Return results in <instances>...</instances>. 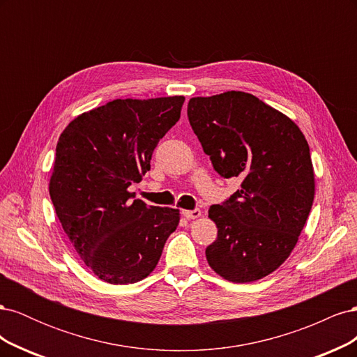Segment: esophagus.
Listing matches in <instances>:
<instances>
[{"mask_svg":"<svg viewBox=\"0 0 357 357\" xmlns=\"http://www.w3.org/2000/svg\"><path fill=\"white\" fill-rule=\"evenodd\" d=\"M181 214L185 215V218L189 219V220H190V219H198L199 215H201V210H199V208H195V210H183Z\"/></svg>","mask_w":357,"mask_h":357,"instance_id":"obj_1","label":"esophagus"}]
</instances>
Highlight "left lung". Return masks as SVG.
Segmentation results:
<instances>
[{
  "mask_svg": "<svg viewBox=\"0 0 357 357\" xmlns=\"http://www.w3.org/2000/svg\"><path fill=\"white\" fill-rule=\"evenodd\" d=\"M188 117L223 178L241 189L211 205L218 238L208 265L232 283H250L282 265L298 243L314 201L310 147L294 121L245 92L197 96Z\"/></svg>",
  "mask_w": 357,
  "mask_h": 357,
  "instance_id": "1",
  "label": "left lung"
}]
</instances>
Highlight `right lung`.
<instances>
[{
	"instance_id": "1",
	"label": "right lung",
	"mask_w": 357,
	"mask_h": 357,
	"mask_svg": "<svg viewBox=\"0 0 357 357\" xmlns=\"http://www.w3.org/2000/svg\"><path fill=\"white\" fill-rule=\"evenodd\" d=\"M185 96L114 100L63 129L49 193L75 252L110 284H129L156 268L176 208L153 207L128 192L150 169L159 139L174 126Z\"/></svg>"
}]
</instances>
